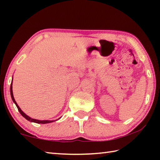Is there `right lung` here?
I'll list each match as a JSON object with an SVG mask.
<instances>
[{"mask_svg":"<svg viewBox=\"0 0 160 160\" xmlns=\"http://www.w3.org/2000/svg\"><path fill=\"white\" fill-rule=\"evenodd\" d=\"M12 84L11 83V85H10V94H11L12 99L13 102H14L15 104L16 107H18V109L19 112H20V113H21V115L24 118H25L27 119V120H28V121H31V122H34V123H51V122H53V121H48V120H46V121H39V120H37V119L32 118H30V117H29V116H28V115H26L25 113H24V112H22V110L20 109V108L19 107V106L18 105V104H17V103H16V102H15V99H14V97H13V93H12Z\"/></svg>","mask_w":160,"mask_h":160,"instance_id":"add662e5","label":"right lung"}]
</instances>
